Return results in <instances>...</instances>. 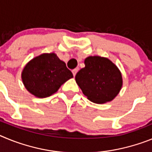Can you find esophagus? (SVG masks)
<instances>
[{
	"label": "esophagus",
	"mask_w": 152,
	"mask_h": 152,
	"mask_svg": "<svg viewBox=\"0 0 152 152\" xmlns=\"http://www.w3.org/2000/svg\"><path fill=\"white\" fill-rule=\"evenodd\" d=\"M77 72H78V69H77V68H75L74 70H72V73H73L74 76H75V75H76V74H77Z\"/></svg>",
	"instance_id": "obj_1"
}]
</instances>
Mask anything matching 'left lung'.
Masks as SVG:
<instances>
[{
    "label": "left lung",
    "instance_id": "obj_1",
    "mask_svg": "<svg viewBox=\"0 0 152 152\" xmlns=\"http://www.w3.org/2000/svg\"><path fill=\"white\" fill-rule=\"evenodd\" d=\"M85 67L79 71L75 80L88 100L96 103L111 101L123 86L119 68L107 58L89 56L84 60Z\"/></svg>",
    "mask_w": 152,
    "mask_h": 152
}]
</instances>
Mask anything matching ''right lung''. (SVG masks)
<instances>
[{"label":"right lung","instance_id":"right-lung-1","mask_svg":"<svg viewBox=\"0 0 152 152\" xmlns=\"http://www.w3.org/2000/svg\"><path fill=\"white\" fill-rule=\"evenodd\" d=\"M73 77L55 53H44L29 61L22 72V80L29 93L39 98L51 96L61 84Z\"/></svg>","mask_w":152,"mask_h":152}]
</instances>
